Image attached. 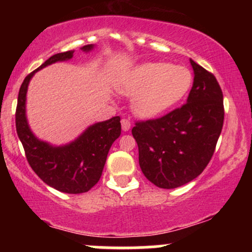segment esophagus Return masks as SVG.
Here are the masks:
<instances>
[{
	"label": "esophagus",
	"mask_w": 252,
	"mask_h": 252,
	"mask_svg": "<svg viewBox=\"0 0 252 252\" xmlns=\"http://www.w3.org/2000/svg\"><path fill=\"white\" fill-rule=\"evenodd\" d=\"M121 124H122V129L124 131H128V130L131 128V123H130V121L126 120V118H123V120L121 121Z\"/></svg>",
	"instance_id": "obj_1"
}]
</instances>
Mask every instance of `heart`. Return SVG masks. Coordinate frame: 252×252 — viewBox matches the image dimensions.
Listing matches in <instances>:
<instances>
[{
  "instance_id": "1",
  "label": "heart",
  "mask_w": 252,
  "mask_h": 252,
  "mask_svg": "<svg viewBox=\"0 0 252 252\" xmlns=\"http://www.w3.org/2000/svg\"><path fill=\"white\" fill-rule=\"evenodd\" d=\"M193 83L192 72L168 63H147L130 73L123 91L135 94L134 110L141 117H155L184 99Z\"/></svg>"
}]
</instances>
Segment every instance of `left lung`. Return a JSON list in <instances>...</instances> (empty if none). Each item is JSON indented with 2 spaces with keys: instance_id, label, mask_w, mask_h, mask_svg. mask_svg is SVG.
I'll return each mask as SVG.
<instances>
[{
  "instance_id": "1",
  "label": "left lung",
  "mask_w": 252,
  "mask_h": 252,
  "mask_svg": "<svg viewBox=\"0 0 252 252\" xmlns=\"http://www.w3.org/2000/svg\"><path fill=\"white\" fill-rule=\"evenodd\" d=\"M189 62L194 82L187 103L160 118L136 122L131 130L142 173L160 189H176L201 174L224 123L222 92L216 77Z\"/></svg>"
}]
</instances>
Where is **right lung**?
<instances>
[{"mask_svg": "<svg viewBox=\"0 0 252 252\" xmlns=\"http://www.w3.org/2000/svg\"><path fill=\"white\" fill-rule=\"evenodd\" d=\"M92 48L94 45H86L82 50L90 52ZM73 52L54 54L25 78L17 97L15 123L26 158L36 175L60 192L79 194L88 192L99 181L109 150L121 135V117L115 116L90 126L77 140L62 147L51 146L36 138L26 117V94L34 73L53 63L71 59Z\"/></svg>", "mask_w": 252, "mask_h": 252, "instance_id": "add662e5", "label": "right lung"}]
</instances>
